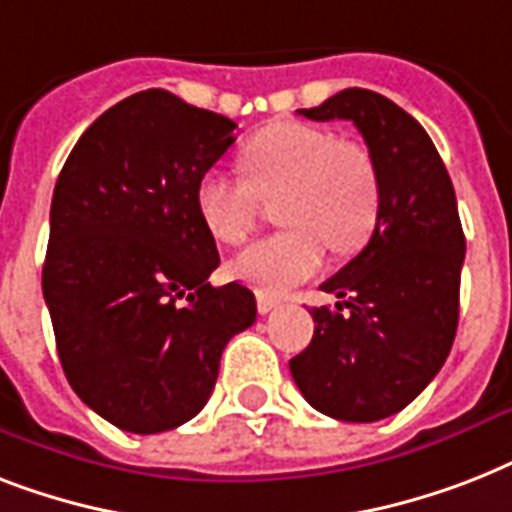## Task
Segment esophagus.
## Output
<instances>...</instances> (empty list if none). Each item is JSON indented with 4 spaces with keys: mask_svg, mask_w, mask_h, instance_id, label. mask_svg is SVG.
Masks as SVG:
<instances>
[{
    "mask_svg": "<svg viewBox=\"0 0 512 512\" xmlns=\"http://www.w3.org/2000/svg\"><path fill=\"white\" fill-rule=\"evenodd\" d=\"M278 305H281V302H278V299L268 297V294H257V310H260V315L273 313V310H276Z\"/></svg>",
    "mask_w": 512,
    "mask_h": 512,
    "instance_id": "obj_1",
    "label": "esophagus"
}]
</instances>
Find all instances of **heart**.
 <instances>
[{
  "mask_svg": "<svg viewBox=\"0 0 512 512\" xmlns=\"http://www.w3.org/2000/svg\"><path fill=\"white\" fill-rule=\"evenodd\" d=\"M244 176L205 170L194 205L207 234L239 244L255 228L263 199H278L276 218L289 226L257 239L231 263V273L260 292L281 294L321 268L334 249L350 255L371 239L381 213V181L368 149L339 141L310 123H273L239 152Z\"/></svg>",
  "mask_w": 512,
  "mask_h": 512,
  "instance_id": "heart-1",
  "label": "heart"
}]
</instances>
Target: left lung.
Wrapping results in <instances>:
<instances>
[{"label": "left lung", "mask_w": 512, "mask_h": 512, "mask_svg": "<svg viewBox=\"0 0 512 512\" xmlns=\"http://www.w3.org/2000/svg\"><path fill=\"white\" fill-rule=\"evenodd\" d=\"M310 120H352L381 181L371 242L321 284L334 310L313 307V342L289 360L294 384L336 421L400 413L442 371L460 313L465 236L450 173L413 115L368 89H344Z\"/></svg>", "instance_id": "left-lung-1"}]
</instances>
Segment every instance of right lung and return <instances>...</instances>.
<instances>
[{
	"instance_id": "obj_1",
	"label": "right lung",
	"mask_w": 512,
	"mask_h": 512,
	"mask_svg": "<svg viewBox=\"0 0 512 512\" xmlns=\"http://www.w3.org/2000/svg\"><path fill=\"white\" fill-rule=\"evenodd\" d=\"M234 128L139 91L83 131L54 186L41 289L57 355L73 392L131 434L191 421L228 339L257 318L247 286L207 284L220 257L194 205Z\"/></svg>"
}]
</instances>
